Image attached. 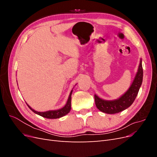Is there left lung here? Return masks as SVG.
I'll return each mask as SVG.
<instances>
[{
	"label": "left lung",
	"instance_id": "8db88e82",
	"mask_svg": "<svg viewBox=\"0 0 157 157\" xmlns=\"http://www.w3.org/2000/svg\"><path fill=\"white\" fill-rule=\"evenodd\" d=\"M143 67L142 59H140L137 72L130 88L117 99L105 100L94 95L95 103L99 111L107 114H115L125 110L134 103L143 81Z\"/></svg>",
	"mask_w": 157,
	"mask_h": 157
}]
</instances>
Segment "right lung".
Segmentation results:
<instances>
[{
  "label": "right lung",
  "mask_w": 157,
  "mask_h": 157,
  "mask_svg": "<svg viewBox=\"0 0 157 157\" xmlns=\"http://www.w3.org/2000/svg\"><path fill=\"white\" fill-rule=\"evenodd\" d=\"M72 92H73V90H71L70 92L67 101L66 103L65 106L59 109H57V110H50V111H44V112H39V111H36L34 110V109H32L29 105H28V104H27V105L33 112H34L35 113L37 114V115H39L42 117H44L46 118H50V119H53V118H59L66 115L67 114H68L70 112V110L71 109V94H72Z\"/></svg>",
  "instance_id": "obj_1"
}]
</instances>
